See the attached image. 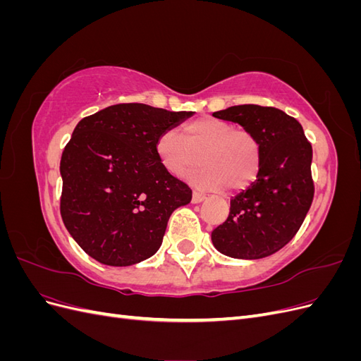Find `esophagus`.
I'll return each mask as SVG.
<instances>
[{"instance_id": "esophagus-1", "label": "esophagus", "mask_w": 361, "mask_h": 361, "mask_svg": "<svg viewBox=\"0 0 361 361\" xmlns=\"http://www.w3.org/2000/svg\"><path fill=\"white\" fill-rule=\"evenodd\" d=\"M206 199V195L199 192V191H194L192 192V203H202Z\"/></svg>"}]
</instances>
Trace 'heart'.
Wrapping results in <instances>:
<instances>
[{"instance_id":"1","label":"heart","mask_w":361,"mask_h":361,"mask_svg":"<svg viewBox=\"0 0 361 361\" xmlns=\"http://www.w3.org/2000/svg\"><path fill=\"white\" fill-rule=\"evenodd\" d=\"M157 155L162 167L176 178L197 167L200 161L203 167L190 180L203 190H244L256 180L262 166L257 137L212 116L185 126L183 140L176 130H164L157 140Z\"/></svg>"}]
</instances>
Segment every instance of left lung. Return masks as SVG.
Here are the masks:
<instances>
[{
	"label": "left lung",
	"instance_id": "8db88e82",
	"mask_svg": "<svg viewBox=\"0 0 361 361\" xmlns=\"http://www.w3.org/2000/svg\"><path fill=\"white\" fill-rule=\"evenodd\" d=\"M214 117L251 130L262 152L257 179L231 200L227 220L212 232L214 247L235 259L274 255L300 231L312 206V145L298 120L274 106L235 105Z\"/></svg>",
	"mask_w": 361,
	"mask_h": 361
}]
</instances>
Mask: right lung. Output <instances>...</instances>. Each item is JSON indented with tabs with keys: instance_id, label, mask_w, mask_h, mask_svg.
I'll return each instance as SVG.
<instances>
[{
	"instance_id": "1",
	"label": "right lung",
	"mask_w": 361,
	"mask_h": 361,
	"mask_svg": "<svg viewBox=\"0 0 361 361\" xmlns=\"http://www.w3.org/2000/svg\"><path fill=\"white\" fill-rule=\"evenodd\" d=\"M192 116L117 104L84 117L63 150L60 212L87 255L110 267L154 256L169 218L192 191L162 167L157 140Z\"/></svg>"
}]
</instances>
